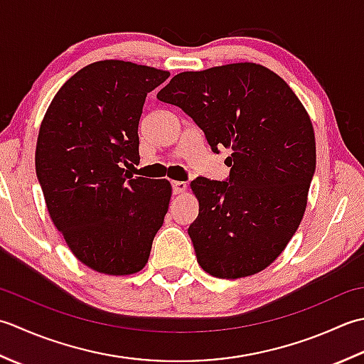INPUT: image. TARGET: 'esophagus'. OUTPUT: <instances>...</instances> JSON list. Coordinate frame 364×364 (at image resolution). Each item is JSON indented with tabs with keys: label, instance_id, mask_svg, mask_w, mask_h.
Returning a JSON list of instances; mask_svg holds the SVG:
<instances>
[{
	"label": "esophagus",
	"instance_id": "obj_1",
	"mask_svg": "<svg viewBox=\"0 0 364 364\" xmlns=\"http://www.w3.org/2000/svg\"><path fill=\"white\" fill-rule=\"evenodd\" d=\"M171 187H173L174 195H182V193L187 191V183H185V182L174 181V182H171Z\"/></svg>",
	"mask_w": 364,
	"mask_h": 364
}]
</instances>
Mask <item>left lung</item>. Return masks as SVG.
<instances>
[{
  "label": "left lung",
  "mask_w": 364,
  "mask_h": 364,
  "mask_svg": "<svg viewBox=\"0 0 364 364\" xmlns=\"http://www.w3.org/2000/svg\"><path fill=\"white\" fill-rule=\"evenodd\" d=\"M157 99L188 114L212 152L232 149L226 181L191 182L199 213L188 235L199 265L228 279L264 270L306 209L316 171L306 109L283 78L255 63L177 73Z\"/></svg>",
  "instance_id": "left-lung-1"
}]
</instances>
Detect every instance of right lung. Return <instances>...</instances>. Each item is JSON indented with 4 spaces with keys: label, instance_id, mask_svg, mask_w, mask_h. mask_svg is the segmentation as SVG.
Here are the masks:
<instances>
[{
    "label": "right lung",
    "instance_id": "1",
    "mask_svg": "<svg viewBox=\"0 0 364 364\" xmlns=\"http://www.w3.org/2000/svg\"><path fill=\"white\" fill-rule=\"evenodd\" d=\"M169 72L99 61L59 89L36 146V174L50 217L80 262L107 275L146 265L171 199L166 179L133 177L146 95Z\"/></svg>",
    "mask_w": 364,
    "mask_h": 364
}]
</instances>
